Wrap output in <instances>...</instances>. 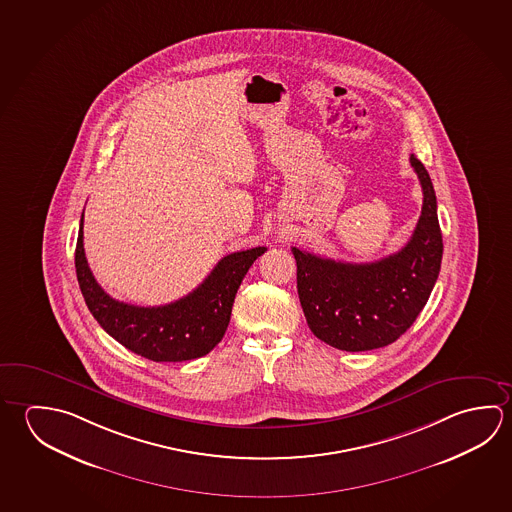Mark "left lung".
Instances as JSON below:
<instances>
[{
	"label": "left lung",
	"instance_id": "8db88e82",
	"mask_svg": "<svg viewBox=\"0 0 512 512\" xmlns=\"http://www.w3.org/2000/svg\"><path fill=\"white\" fill-rule=\"evenodd\" d=\"M422 187V210L399 252L367 264L323 259L291 248L305 320L316 338L347 352L394 343L419 316L439 277L442 234L428 171L410 156Z\"/></svg>",
	"mask_w": 512,
	"mask_h": 512
}]
</instances>
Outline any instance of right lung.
<instances>
[{"instance_id":"add662e5","label":"right lung","mask_w":512,"mask_h":512,"mask_svg":"<svg viewBox=\"0 0 512 512\" xmlns=\"http://www.w3.org/2000/svg\"><path fill=\"white\" fill-rule=\"evenodd\" d=\"M82 212L75 269L82 296L100 323L126 349L153 361H187L201 358L216 347L230 323L235 293L264 246L226 255L192 293L158 307L118 302L93 277L82 244Z\"/></svg>"}]
</instances>
